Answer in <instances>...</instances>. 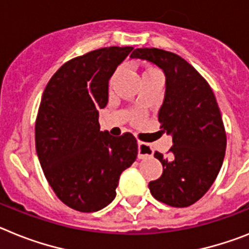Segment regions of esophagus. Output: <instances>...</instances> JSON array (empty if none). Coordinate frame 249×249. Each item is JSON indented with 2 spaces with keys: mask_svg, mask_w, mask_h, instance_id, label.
Segmentation results:
<instances>
[{
  "mask_svg": "<svg viewBox=\"0 0 249 249\" xmlns=\"http://www.w3.org/2000/svg\"><path fill=\"white\" fill-rule=\"evenodd\" d=\"M153 155V149L149 144H145L142 142H138V158L139 159H144V158H149Z\"/></svg>",
  "mask_w": 249,
  "mask_h": 249,
  "instance_id": "1",
  "label": "esophagus"
}]
</instances>
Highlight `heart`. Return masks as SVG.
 <instances>
[{"label":"heart","mask_w":249,"mask_h":249,"mask_svg":"<svg viewBox=\"0 0 249 249\" xmlns=\"http://www.w3.org/2000/svg\"><path fill=\"white\" fill-rule=\"evenodd\" d=\"M154 71H158L155 70V69H146L145 71L142 73H148V72H154ZM142 118H144V115H142V112L140 111H134L133 115H131V120H133L134 123H140L142 120Z\"/></svg>","instance_id":"1"}]
</instances>
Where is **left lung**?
<instances>
[{
  "label": "left lung",
  "instance_id": "8db88e82",
  "mask_svg": "<svg viewBox=\"0 0 249 249\" xmlns=\"http://www.w3.org/2000/svg\"><path fill=\"white\" fill-rule=\"evenodd\" d=\"M130 57L153 62L165 73L158 120L160 133L172 135L173 146L169 157L154 153L163 174L149 183L150 193L170 207H189L214 183L226 154L227 135L215 96L207 80L177 53L144 47Z\"/></svg>",
  "mask_w": 249,
  "mask_h": 249
}]
</instances>
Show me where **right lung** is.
I'll return each instance as SVG.
<instances>
[{
  "label": "right lung",
  "mask_w": 249,
  "mask_h": 249,
  "mask_svg": "<svg viewBox=\"0 0 249 249\" xmlns=\"http://www.w3.org/2000/svg\"><path fill=\"white\" fill-rule=\"evenodd\" d=\"M133 47H103L65 62L41 98L35 142L49 184L64 204L91 213L116 196L119 178L138 155L137 139L100 131L109 80Z\"/></svg>",
  "instance_id": "right-lung-1"
}]
</instances>
